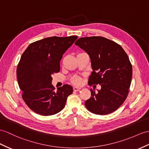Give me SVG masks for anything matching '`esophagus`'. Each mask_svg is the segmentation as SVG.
I'll return each mask as SVG.
<instances>
[{
	"label": "esophagus",
	"mask_w": 149,
	"mask_h": 149,
	"mask_svg": "<svg viewBox=\"0 0 149 149\" xmlns=\"http://www.w3.org/2000/svg\"><path fill=\"white\" fill-rule=\"evenodd\" d=\"M81 90V88H79V87H77V86H74L73 87V90L75 92H77V91H79V90Z\"/></svg>",
	"instance_id": "1"
}]
</instances>
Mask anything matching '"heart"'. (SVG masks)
Segmentation results:
<instances>
[{"label": "heart", "mask_w": 149, "mask_h": 149, "mask_svg": "<svg viewBox=\"0 0 149 149\" xmlns=\"http://www.w3.org/2000/svg\"><path fill=\"white\" fill-rule=\"evenodd\" d=\"M80 83H81L80 78H76L73 80V83H74L75 85H79L80 84Z\"/></svg>", "instance_id": "1"}]
</instances>
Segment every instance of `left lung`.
Segmentation results:
<instances>
[{"instance_id":"obj_1","label":"left lung","mask_w":149,"mask_h":149,"mask_svg":"<svg viewBox=\"0 0 149 149\" xmlns=\"http://www.w3.org/2000/svg\"><path fill=\"white\" fill-rule=\"evenodd\" d=\"M75 45L88 54L93 70L88 85L99 84L98 92L90 89L91 97L85 103L92 113L106 115L125 102L132 78V66L120 45L102 37L79 38Z\"/></svg>"}]
</instances>
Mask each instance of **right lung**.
<instances>
[{
	"mask_svg": "<svg viewBox=\"0 0 149 149\" xmlns=\"http://www.w3.org/2000/svg\"><path fill=\"white\" fill-rule=\"evenodd\" d=\"M78 38L51 37L30 44L17 67V78L22 98L30 109L42 116H51L64 107L72 87L64 85L55 91L52 76L60 71L64 52Z\"/></svg>",
	"mask_w": 149,
	"mask_h": 149,
	"instance_id": "add662e5",
	"label": "right lung"
}]
</instances>
